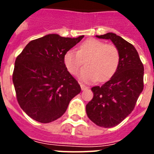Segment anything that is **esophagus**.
I'll return each instance as SVG.
<instances>
[{
    "label": "esophagus",
    "mask_w": 154,
    "mask_h": 154,
    "mask_svg": "<svg viewBox=\"0 0 154 154\" xmlns=\"http://www.w3.org/2000/svg\"><path fill=\"white\" fill-rule=\"evenodd\" d=\"M80 85H81L82 90H86V89H89V87L85 86V85H83V84H80Z\"/></svg>",
    "instance_id": "1"
}]
</instances>
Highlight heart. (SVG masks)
<instances>
[{
	"label": "heart",
	"instance_id": "heart-1",
	"mask_svg": "<svg viewBox=\"0 0 154 154\" xmlns=\"http://www.w3.org/2000/svg\"><path fill=\"white\" fill-rule=\"evenodd\" d=\"M86 67L80 72L79 79L85 83L98 80L105 82L114 74L119 64L120 55L117 47L106 45L99 40H86L79 47L78 51L69 49L64 56V63L71 74H77L84 61Z\"/></svg>",
	"mask_w": 154,
	"mask_h": 154
}]
</instances>
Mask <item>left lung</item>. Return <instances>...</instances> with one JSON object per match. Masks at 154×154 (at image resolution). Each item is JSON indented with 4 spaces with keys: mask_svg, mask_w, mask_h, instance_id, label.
Segmentation results:
<instances>
[{
    "mask_svg": "<svg viewBox=\"0 0 154 154\" xmlns=\"http://www.w3.org/2000/svg\"><path fill=\"white\" fill-rule=\"evenodd\" d=\"M110 40L118 49L119 64L112 77L91 89L94 97L86 105L87 116L97 125L111 128L130 114L143 90L144 66L133 45L112 32L96 36Z\"/></svg>",
    "mask_w": 154,
    "mask_h": 154,
    "instance_id": "1",
    "label": "left lung"
}]
</instances>
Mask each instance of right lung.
I'll use <instances>...</instances> for the list:
<instances>
[{
	"label": "right lung",
	"mask_w": 154,
	"mask_h": 154,
	"mask_svg": "<svg viewBox=\"0 0 154 154\" xmlns=\"http://www.w3.org/2000/svg\"><path fill=\"white\" fill-rule=\"evenodd\" d=\"M48 34L33 40L15 60L13 82L17 99L28 116L49 123L62 116L81 86L65 67V53L82 41Z\"/></svg>",
	"instance_id": "obj_1"
}]
</instances>
